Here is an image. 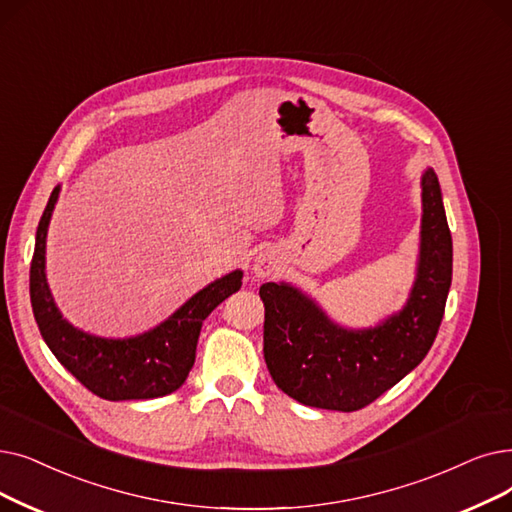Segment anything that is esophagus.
Here are the masks:
<instances>
[{
    "instance_id": "obj_1",
    "label": "esophagus",
    "mask_w": 512,
    "mask_h": 512,
    "mask_svg": "<svg viewBox=\"0 0 512 512\" xmlns=\"http://www.w3.org/2000/svg\"><path fill=\"white\" fill-rule=\"evenodd\" d=\"M276 263H278V259H276L274 251H261V253L255 257L253 272H255V276H259V278H268V276H272V274L276 272Z\"/></svg>"
}]
</instances>
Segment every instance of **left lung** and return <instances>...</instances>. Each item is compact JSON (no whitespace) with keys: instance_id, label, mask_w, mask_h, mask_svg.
<instances>
[{"instance_id":"8db88e82","label":"left lung","mask_w":512,"mask_h":512,"mask_svg":"<svg viewBox=\"0 0 512 512\" xmlns=\"http://www.w3.org/2000/svg\"><path fill=\"white\" fill-rule=\"evenodd\" d=\"M452 284V236L433 169L422 175L418 276L406 307L381 326L345 330L288 284L265 282L263 358L297 402L355 412L399 383L429 353Z\"/></svg>"}]
</instances>
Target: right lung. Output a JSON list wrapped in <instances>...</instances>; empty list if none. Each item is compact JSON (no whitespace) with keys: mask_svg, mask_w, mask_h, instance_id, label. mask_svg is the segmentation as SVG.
<instances>
[{"mask_svg":"<svg viewBox=\"0 0 512 512\" xmlns=\"http://www.w3.org/2000/svg\"><path fill=\"white\" fill-rule=\"evenodd\" d=\"M56 198L58 188L39 219L29 278L31 305L43 341L85 389L110 402L152 399L180 389L194 366L205 318L238 291L242 272L236 270L211 282L169 320L140 337L121 341L87 335L60 316L46 282V234Z\"/></svg>","mask_w":512,"mask_h":512,"instance_id":"obj_1","label":"right lung"}]
</instances>
